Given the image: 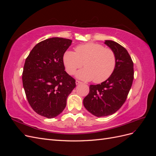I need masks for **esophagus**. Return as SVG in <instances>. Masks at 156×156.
Wrapping results in <instances>:
<instances>
[{"mask_svg": "<svg viewBox=\"0 0 156 156\" xmlns=\"http://www.w3.org/2000/svg\"><path fill=\"white\" fill-rule=\"evenodd\" d=\"M75 83H76V84H82V82L78 81V80H77L76 81H75Z\"/></svg>", "mask_w": 156, "mask_h": 156, "instance_id": "34e87169", "label": "esophagus"}]
</instances>
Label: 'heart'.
Masks as SVG:
<instances>
[{
  "instance_id": "b5f03b06",
  "label": "heart",
  "mask_w": 156,
  "mask_h": 156,
  "mask_svg": "<svg viewBox=\"0 0 156 156\" xmlns=\"http://www.w3.org/2000/svg\"><path fill=\"white\" fill-rule=\"evenodd\" d=\"M73 51H67L63 56V62L68 74L74 75L83 67L77 76L84 81L100 83L110 77L115 71L116 57L111 48L101 44L89 42L77 45Z\"/></svg>"
}]
</instances>
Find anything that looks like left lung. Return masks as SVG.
<instances>
[{
  "label": "left lung",
  "mask_w": 156,
  "mask_h": 156,
  "mask_svg": "<svg viewBox=\"0 0 156 156\" xmlns=\"http://www.w3.org/2000/svg\"><path fill=\"white\" fill-rule=\"evenodd\" d=\"M105 44L115 52L116 64L110 77L101 84L90 85L83 105L94 116L114 114L125 103L134 78L133 62L127 51L119 44L106 40Z\"/></svg>",
  "instance_id": "1"
}]
</instances>
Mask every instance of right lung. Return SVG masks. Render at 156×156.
<instances>
[{"instance_id": "add662e5", "label": "right lung", "mask_w": 156, "mask_h": 156, "mask_svg": "<svg viewBox=\"0 0 156 156\" xmlns=\"http://www.w3.org/2000/svg\"><path fill=\"white\" fill-rule=\"evenodd\" d=\"M72 40L52 37L40 41L30 52L23 72V85L28 102L37 114L48 119L60 115L75 79L64 70V54Z\"/></svg>"}]
</instances>
